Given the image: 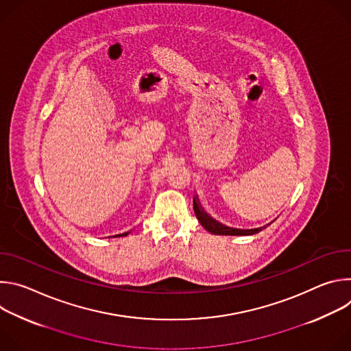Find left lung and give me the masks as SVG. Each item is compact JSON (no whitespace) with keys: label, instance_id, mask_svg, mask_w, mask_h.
Instances as JSON below:
<instances>
[{"label":"left lung","instance_id":"left-lung-1","mask_svg":"<svg viewBox=\"0 0 351 351\" xmlns=\"http://www.w3.org/2000/svg\"><path fill=\"white\" fill-rule=\"evenodd\" d=\"M193 208L195 213V217L198 219V222L203 225V228H206V230H208L210 233L214 234H225V236H244V234H254L258 233L263 228H254V229H233V228H228L221 225L219 222H217L215 219L210 218L197 203L193 202Z\"/></svg>","mask_w":351,"mask_h":351}]
</instances>
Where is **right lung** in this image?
I'll return each mask as SVG.
<instances>
[{
  "label": "right lung",
  "mask_w": 351,
  "mask_h": 351,
  "mask_svg": "<svg viewBox=\"0 0 351 351\" xmlns=\"http://www.w3.org/2000/svg\"><path fill=\"white\" fill-rule=\"evenodd\" d=\"M122 234H125V236H126V234H128V232H126V233H122ZM122 234H118V236H122Z\"/></svg>",
  "instance_id": "1"
}]
</instances>
